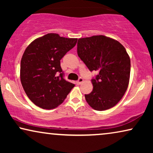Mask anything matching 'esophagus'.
Instances as JSON below:
<instances>
[{
  "instance_id": "esophagus-1",
  "label": "esophagus",
  "mask_w": 153,
  "mask_h": 153,
  "mask_svg": "<svg viewBox=\"0 0 153 153\" xmlns=\"http://www.w3.org/2000/svg\"><path fill=\"white\" fill-rule=\"evenodd\" d=\"M83 81V78H81V77H80V78H79V79H78V81H76V83L78 85H79V84H81V83H82Z\"/></svg>"
}]
</instances>
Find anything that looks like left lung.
<instances>
[{
	"mask_svg": "<svg viewBox=\"0 0 153 153\" xmlns=\"http://www.w3.org/2000/svg\"><path fill=\"white\" fill-rule=\"evenodd\" d=\"M77 53L91 72H99L91 79L93 91L85 95L88 104L97 111L114 107L129 84L131 64L126 49L114 39L95 35L78 39Z\"/></svg>",
	"mask_w": 153,
	"mask_h": 153,
	"instance_id": "left-lung-1",
	"label": "left lung"
}]
</instances>
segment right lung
<instances>
[{
    "label": "right lung",
    "mask_w": 153,
    "mask_h": 153,
    "mask_svg": "<svg viewBox=\"0 0 153 153\" xmlns=\"http://www.w3.org/2000/svg\"><path fill=\"white\" fill-rule=\"evenodd\" d=\"M76 42V38L48 33L35 39L25 50L21 60V82L35 105L44 109L57 107L74 87L64 79L60 60Z\"/></svg>",
    "instance_id": "add662e5"
}]
</instances>
